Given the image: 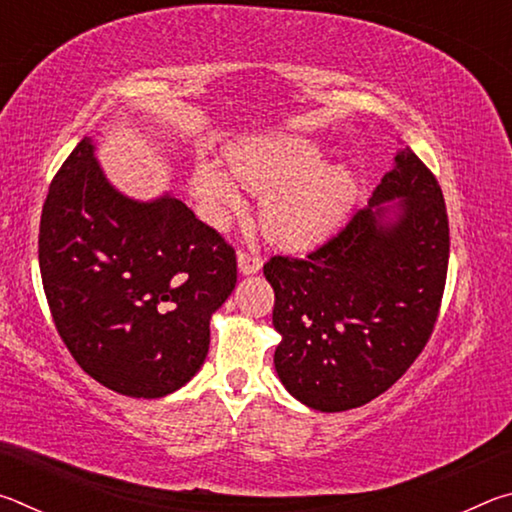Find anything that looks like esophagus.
<instances>
[{"mask_svg": "<svg viewBox=\"0 0 512 512\" xmlns=\"http://www.w3.org/2000/svg\"><path fill=\"white\" fill-rule=\"evenodd\" d=\"M237 264H239V273L253 275V273L259 271V268H262V257L253 255V253H246V250H239Z\"/></svg>", "mask_w": 512, "mask_h": 512, "instance_id": "obj_1", "label": "esophagus"}]
</instances>
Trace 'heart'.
Wrapping results in <instances>:
<instances>
[{
	"instance_id": "1",
	"label": "heart",
	"mask_w": 512,
	"mask_h": 512,
	"mask_svg": "<svg viewBox=\"0 0 512 512\" xmlns=\"http://www.w3.org/2000/svg\"><path fill=\"white\" fill-rule=\"evenodd\" d=\"M323 149L305 137H266L239 146L228 164L241 187L264 194L259 221L275 244L305 248L325 239L357 198V178L345 167H323ZM192 187L214 221L241 207L235 183L212 162H198Z\"/></svg>"
}]
</instances>
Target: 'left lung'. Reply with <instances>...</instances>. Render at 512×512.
<instances>
[{"instance_id": "8db88e82", "label": "left lung", "mask_w": 512, "mask_h": 512, "mask_svg": "<svg viewBox=\"0 0 512 512\" xmlns=\"http://www.w3.org/2000/svg\"><path fill=\"white\" fill-rule=\"evenodd\" d=\"M400 197L393 222L381 202ZM449 262V221L436 176L411 149L395 155L370 205L305 257L273 255L282 341L275 370L316 411L357 409L386 393L436 327Z\"/></svg>"}]
</instances>
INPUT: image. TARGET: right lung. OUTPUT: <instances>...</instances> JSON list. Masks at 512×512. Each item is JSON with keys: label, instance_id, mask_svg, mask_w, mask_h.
<instances>
[{"label": "right lung", "instance_id": "add662e5", "mask_svg": "<svg viewBox=\"0 0 512 512\" xmlns=\"http://www.w3.org/2000/svg\"><path fill=\"white\" fill-rule=\"evenodd\" d=\"M38 259L51 318L76 363L110 391H178L203 366L210 318L237 284V255L173 196L112 187L83 137L51 180Z\"/></svg>", "mask_w": 512, "mask_h": 512}]
</instances>
